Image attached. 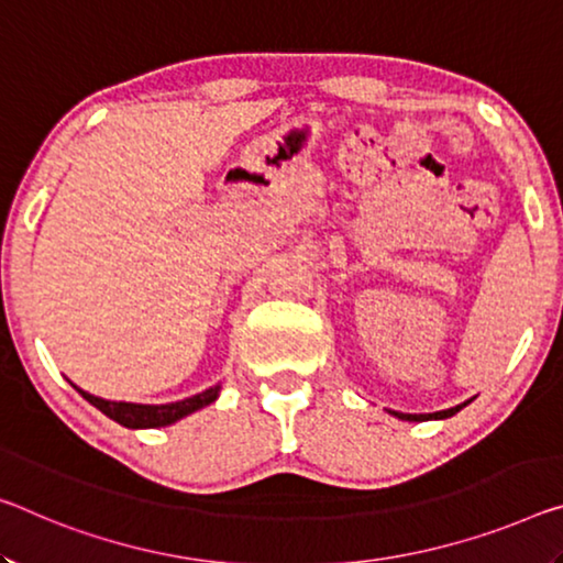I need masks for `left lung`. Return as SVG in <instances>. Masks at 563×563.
Instances as JSON below:
<instances>
[{"label": "left lung", "instance_id": "1", "mask_svg": "<svg viewBox=\"0 0 563 563\" xmlns=\"http://www.w3.org/2000/svg\"><path fill=\"white\" fill-rule=\"evenodd\" d=\"M471 400H474V398H471ZM471 400H466V404H461V406L445 408V410H435V413H400V410H388V413L400 418V421H443V418L456 416L463 406L471 404Z\"/></svg>", "mask_w": 563, "mask_h": 563}]
</instances>
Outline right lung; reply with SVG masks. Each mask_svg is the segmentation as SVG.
Returning <instances> with one entry per match:
<instances>
[{
  "mask_svg": "<svg viewBox=\"0 0 563 563\" xmlns=\"http://www.w3.org/2000/svg\"><path fill=\"white\" fill-rule=\"evenodd\" d=\"M73 388L87 400V404H92L97 410H102L107 418H112V421H118L124 428H163V426L177 423L180 418L195 413V410L216 404L222 386L218 383V386L202 390V394L175 400V404H159V406L128 404V400H107V398L87 394V390L75 386V383H73Z\"/></svg>",
  "mask_w": 563,
  "mask_h": 563,
  "instance_id": "1",
  "label": "right lung"
}]
</instances>
